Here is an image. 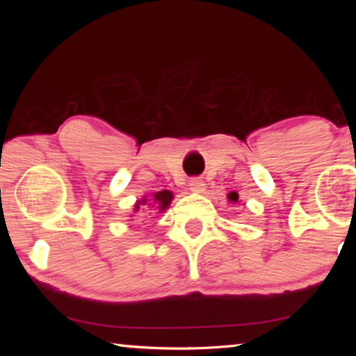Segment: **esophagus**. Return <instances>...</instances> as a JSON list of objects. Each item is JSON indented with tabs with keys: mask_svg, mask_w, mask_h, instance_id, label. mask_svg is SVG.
Instances as JSON below:
<instances>
[{
	"mask_svg": "<svg viewBox=\"0 0 356 356\" xmlns=\"http://www.w3.org/2000/svg\"><path fill=\"white\" fill-rule=\"evenodd\" d=\"M188 186L193 193H202L206 190V184H204L202 179H191Z\"/></svg>",
	"mask_w": 356,
	"mask_h": 356,
	"instance_id": "34e87169",
	"label": "esophagus"
}]
</instances>
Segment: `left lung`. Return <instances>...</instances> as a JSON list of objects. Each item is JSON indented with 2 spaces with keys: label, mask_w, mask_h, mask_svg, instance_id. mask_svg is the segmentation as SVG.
<instances>
[{
  "label": "left lung",
  "mask_w": 356,
  "mask_h": 356,
  "mask_svg": "<svg viewBox=\"0 0 356 356\" xmlns=\"http://www.w3.org/2000/svg\"><path fill=\"white\" fill-rule=\"evenodd\" d=\"M227 200L232 201V202H237V201H238V193L231 191V193H229V195H227Z\"/></svg>",
  "instance_id": "left-lung-1"
}]
</instances>
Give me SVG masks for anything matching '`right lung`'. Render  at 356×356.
<instances>
[{
	"mask_svg": "<svg viewBox=\"0 0 356 356\" xmlns=\"http://www.w3.org/2000/svg\"><path fill=\"white\" fill-rule=\"evenodd\" d=\"M152 197H154V204L156 206L155 209H159L160 212H163V210H166L168 206H170V204H171L174 196H172L171 191L163 190V191H156V193H154ZM146 202H147L146 197H143L141 201H138V202L135 204V213L140 212L141 206H146Z\"/></svg>",
	"mask_w": 356,
	"mask_h": 356,
	"instance_id": "right-lung-1",
	"label": "right lung"
}]
</instances>
